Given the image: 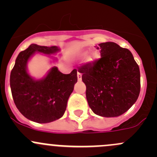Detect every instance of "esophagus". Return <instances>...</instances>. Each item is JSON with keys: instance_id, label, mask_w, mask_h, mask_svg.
<instances>
[{"instance_id": "obj_1", "label": "esophagus", "mask_w": 157, "mask_h": 157, "mask_svg": "<svg viewBox=\"0 0 157 157\" xmlns=\"http://www.w3.org/2000/svg\"><path fill=\"white\" fill-rule=\"evenodd\" d=\"M77 79H78V81H81V80H82V74H81V73L77 72Z\"/></svg>"}]
</instances>
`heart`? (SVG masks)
<instances>
[{
	"instance_id": "heart-1",
	"label": "heart",
	"mask_w": 157,
	"mask_h": 157,
	"mask_svg": "<svg viewBox=\"0 0 157 157\" xmlns=\"http://www.w3.org/2000/svg\"><path fill=\"white\" fill-rule=\"evenodd\" d=\"M86 54V52H83V53L80 54V56H84ZM99 57V52H98L97 50H93L87 55V57H86V62L91 63V62H93V61H94L96 59H97Z\"/></svg>"
}]
</instances>
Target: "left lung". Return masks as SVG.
Listing matches in <instances>:
<instances>
[{"label": "left lung", "mask_w": 157, "mask_h": 157, "mask_svg": "<svg viewBox=\"0 0 157 157\" xmlns=\"http://www.w3.org/2000/svg\"><path fill=\"white\" fill-rule=\"evenodd\" d=\"M101 58L78 68L93 112L102 117L122 115L137 101L140 90L138 64L127 48L115 42L99 44Z\"/></svg>", "instance_id": "8db88e82"}]
</instances>
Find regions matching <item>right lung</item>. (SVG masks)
<instances>
[{
    "mask_svg": "<svg viewBox=\"0 0 157 157\" xmlns=\"http://www.w3.org/2000/svg\"><path fill=\"white\" fill-rule=\"evenodd\" d=\"M58 51L57 46L32 44L19 54L11 71L10 83L14 103L23 116L35 122L48 123L61 118L77 82V69L64 74L54 67L39 80H33L27 73L26 64L35 52L51 55Z\"/></svg>",
    "mask_w": 157,
    "mask_h": 157,
    "instance_id": "add662e5",
    "label": "right lung"
}]
</instances>
